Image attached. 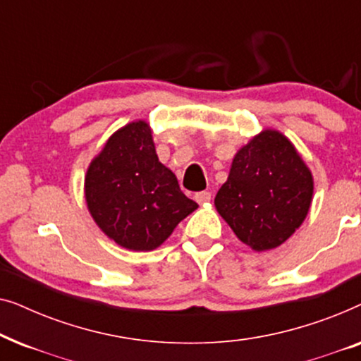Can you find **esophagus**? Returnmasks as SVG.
I'll use <instances>...</instances> for the list:
<instances>
[{
  "label": "esophagus",
  "instance_id": "obj_1",
  "mask_svg": "<svg viewBox=\"0 0 361 361\" xmlns=\"http://www.w3.org/2000/svg\"><path fill=\"white\" fill-rule=\"evenodd\" d=\"M212 200V194L210 192H207V190H202V192H197L195 194V202L197 204H207V202H210Z\"/></svg>",
  "mask_w": 361,
  "mask_h": 361
}]
</instances>
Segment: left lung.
<instances>
[{"label":"left lung","instance_id":"obj_1","mask_svg":"<svg viewBox=\"0 0 361 361\" xmlns=\"http://www.w3.org/2000/svg\"><path fill=\"white\" fill-rule=\"evenodd\" d=\"M314 195V177L288 136L266 128L240 147L215 209L255 251L283 245L302 225Z\"/></svg>","mask_w":361,"mask_h":361}]
</instances>
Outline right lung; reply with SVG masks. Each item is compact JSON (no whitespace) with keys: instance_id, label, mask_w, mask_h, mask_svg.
I'll return each instance as SVG.
<instances>
[{"instance_id":"obj_1","label":"right lung","mask_w":361,"mask_h":361,"mask_svg":"<svg viewBox=\"0 0 361 361\" xmlns=\"http://www.w3.org/2000/svg\"><path fill=\"white\" fill-rule=\"evenodd\" d=\"M92 219L116 245L152 251L197 207L156 154L149 123L136 120L113 133L85 174Z\"/></svg>"}]
</instances>
